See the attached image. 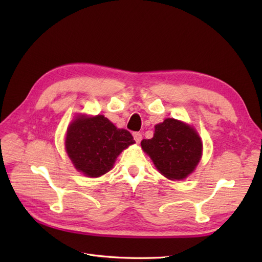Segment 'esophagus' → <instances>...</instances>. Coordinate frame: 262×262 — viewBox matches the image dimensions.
<instances>
[{
	"instance_id": "esophagus-1",
	"label": "esophagus",
	"mask_w": 262,
	"mask_h": 262,
	"mask_svg": "<svg viewBox=\"0 0 262 262\" xmlns=\"http://www.w3.org/2000/svg\"><path fill=\"white\" fill-rule=\"evenodd\" d=\"M133 139L136 140V142H138V143H140L141 140H142V133H140V132H134V133H133Z\"/></svg>"
}]
</instances>
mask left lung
Returning <instances> with one entry per match:
<instances>
[{"mask_svg":"<svg viewBox=\"0 0 262 262\" xmlns=\"http://www.w3.org/2000/svg\"><path fill=\"white\" fill-rule=\"evenodd\" d=\"M141 146L162 175L181 180L191 173L202 155V142L189 124L172 118L155 125L154 137L142 140Z\"/></svg>","mask_w":262,"mask_h":262,"instance_id":"8db88e82","label":"left lung"}]
</instances>
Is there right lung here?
I'll list each match as a JSON object with an SVG mask.
<instances>
[{"label": "right lung", "mask_w": 262, "mask_h": 262, "mask_svg": "<svg viewBox=\"0 0 262 262\" xmlns=\"http://www.w3.org/2000/svg\"><path fill=\"white\" fill-rule=\"evenodd\" d=\"M133 143L129 131L118 129L102 115L76 117L66 137V149L74 167L93 178L112 169L118 155Z\"/></svg>", "instance_id": "add662e5"}]
</instances>
